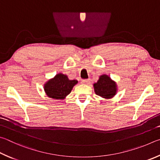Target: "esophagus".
Listing matches in <instances>:
<instances>
[{
    "label": "esophagus",
    "mask_w": 160,
    "mask_h": 160,
    "mask_svg": "<svg viewBox=\"0 0 160 160\" xmlns=\"http://www.w3.org/2000/svg\"><path fill=\"white\" fill-rule=\"evenodd\" d=\"M90 79H85L82 81V83H83V84H88V83H90Z\"/></svg>",
    "instance_id": "1"
}]
</instances>
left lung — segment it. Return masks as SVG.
Masks as SVG:
<instances>
[{"instance_id": "1", "label": "left lung", "mask_w": 160, "mask_h": 160, "mask_svg": "<svg viewBox=\"0 0 160 160\" xmlns=\"http://www.w3.org/2000/svg\"><path fill=\"white\" fill-rule=\"evenodd\" d=\"M93 88L96 94L104 99L112 98L118 91L116 82L105 74L100 76L97 82L93 83Z\"/></svg>"}]
</instances>
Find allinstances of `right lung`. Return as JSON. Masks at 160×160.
<instances>
[{
	"instance_id": "right-lung-1",
	"label": "right lung",
	"mask_w": 160,
	"mask_h": 160,
	"mask_svg": "<svg viewBox=\"0 0 160 160\" xmlns=\"http://www.w3.org/2000/svg\"><path fill=\"white\" fill-rule=\"evenodd\" d=\"M77 83V80H70L66 74L58 73L44 83L43 88L47 96L50 98L64 100Z\"/></svg>"
}]
</instances>
